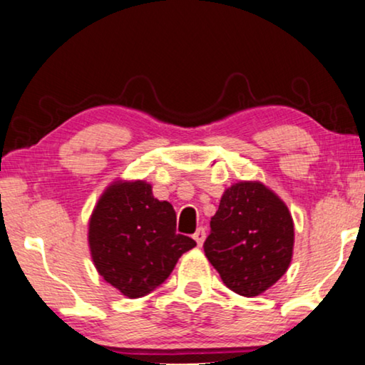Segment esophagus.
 I'll use <instances>...</instances> for the list:
<instances>
[{
  "label": "esophagus",
  "instance_id": "1",
  "mask_svg": "<svg viewBox=\"0 0 365 365\" xmlns=\"http://www.w3.org/2000/svg\"><path fill=\"white\" fill-rule=\"evenodd\" d=\"M205 236H207V233H205V228H198L197 232H195V235H193V240L197 241L198 246H202L203 241H205Z\"/></svg>",
  "mask_w": 365,
  "mask_h": 365
}]
</instances>
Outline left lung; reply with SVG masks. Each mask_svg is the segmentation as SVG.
<instances>
[{"label":"left lung","instance_id":"left-lung-1","mask_svg":"<svg viewBox=\"0 0 365 365\" xmlns=\"http://www.w3.org/2000/svg\"><path fill=\"white\" fill-rule=\"evenodd\" d=\"M203 250L230 289L253 297L291 264L294 223L286 203L261 182H238L220 200Z\"/></svg>","mask_w":365,"mask_h":365}]
</instances>
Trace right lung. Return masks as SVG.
I'll return each mask as SVG.
<instances>
[{"label": "right lung", "instance_id": "right-lung-1", "mask_svg": "<svg viewBox=\"0 0 365 365\" xmlns=\"http://www.w3.org/2000/svg\"><path fill=\"white\" fill-rule=\"evenodd\" d=\"M177 215L153 197L145 180H115L89 218V250L97 273L127 297H142L165 281L197 243L175 233Z\"/></svg>", "mask_w": 365, "mask_h": 365}]
</instances>
